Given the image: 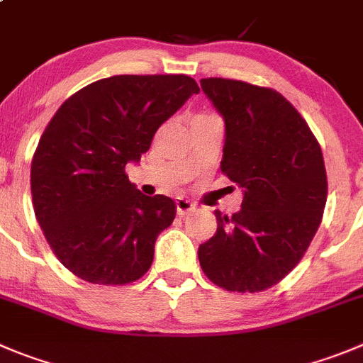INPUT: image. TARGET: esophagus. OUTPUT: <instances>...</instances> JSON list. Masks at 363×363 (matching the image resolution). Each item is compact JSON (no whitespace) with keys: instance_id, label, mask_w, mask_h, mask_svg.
<instances>
[{"instance_id":"34e87169","label":"esophagus","mask_w":363,"mask_h":363,"mask_svg":"<svg viewBox=\"0 0 363 363\" xmlns=\"http://www.w3.org/2000/svg\"><path fill=\"white\" fill-rule=\"evenodd\" d=\"M175 208H177L179 215H186V213H189L195 209V204H193L191 201H188V199L179 197L177 201H175Z\"/></svg>"}]
</instances>
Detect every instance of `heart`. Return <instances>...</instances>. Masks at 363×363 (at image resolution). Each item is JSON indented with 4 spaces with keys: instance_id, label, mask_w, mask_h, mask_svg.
<instances>
[{
    "instance_id": "1",
    "label": "heart",
    "mask_w": 363,
    "mask_h": 363,
    "mask_svg": "<svg viewBox=\"0 0 363 363\" xmlns=\"http://www.w3.org/2000/svg\"><path fill=\"white\" fill-rule=\"evenodd\" d=\"M206 118H216V114L213 113H197L191 116V121H199V120H206Z\"/></svg>"
}]
</instances>
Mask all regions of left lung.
I'll list each match as a JSON object with an SVG mask.
<instances>
[{"label": "left lung", "instance_id": "left-lung-1", "mask_svg": "<svg viewBox=\"0 0 363 363\" xmlns=\"http://www.w3.org/2000/svg\"><path fill=\"white\" fill-rule=\"evenodd\" d=\"M225 120L222 174L243 188L242 209L216 216L199 247L209 281L229 292H263L303 259L323 220L328 177L323 150L299 111L276 89L202 79Z\"/></svg>", "mask_w": 363, "mask_h": 363}]
</instances>
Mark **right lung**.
I'll list each match as a JSON object with an SVG mask.
<instances>
[{
  "label": "right lung",
  "instance_id": "obj_1",
  "mask_svg": "<svg viewBox=\"0 0 363 363\" xmlns=\"http://www.w3.org/2000/svg\"><path fill=\"white\" fill-rule=\"evenodd\" d=\"M199 91L188 74H116L71 94L46 125L30 170L33 211L77 277L120 286L148 272L175 204L135 189L125 166Z\"/></svg>",
  "mask_w": 363,
  "mask_h": 363
}]
</instances>
